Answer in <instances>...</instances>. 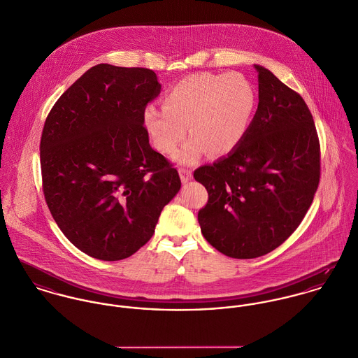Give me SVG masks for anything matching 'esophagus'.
I'll list each match as a JSON object with an SVG mask.
<instances>
[{
    "label": "esophagus",
    "instance_id": "34e87169",
    "mask_svg": "<svg viewBox=\"0 0 358 358\" xmlns=\"http://www.w3.org/2000/svg\"><path fill=\"white\" fill-rule=\"evenodd\" d=\"M178 173H180L181 181H182L184 184L188 182V181L192 178V170L188 169V167H180V169H178Z\"/></svg>",
    "mask_w": 358,
    "mask_h": 358
}]
</instances>
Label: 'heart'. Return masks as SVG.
<instances>
[{
  "label": "heart",
  "instance_id": "heart-1",
  "mask_svg": "<svg viewBox=\"0 0 358 358\" xmlns=\"http://www.w3.org/2000/svg\"><path fill=\"white\" fill-rule=\"evenodd\" d=\"M255 101L254 86L241 74H192L164 94L163 108H145L144 124L162 154L174 152L189 126L194 137L176 158L191 163L207 150L215 155L232 151L248 129Z\"/></svg>",
  "mask_w": 358,
  "mask_h": 358
}]
</instances>
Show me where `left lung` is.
Returning <instances> with one entry per match:
<instances>
[{
	"mask_svg": "<svg viewBox=\"0 0 358 358\" xmlns=\"http://www.w3.org/2000/svg\"><path fill=\"white\" fill-rule=\"evenodd\" d=\"M258 71V108L238 147L194 177L208 192L198 213L204 238L238 259L262 257L289 238L320 182V141L299 93Z\"/></svg>",
	"mask_w": 358,
	"mask_h": 358,
	"instance_id": "left-lung-1",
	"label": "left lung"
}]
</instances>
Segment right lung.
I'll return each mask as SVG.
<instances>
[{
  "mask_svg": "<svg viewBox=\"0 0 358 358\" xmlns=\"http://www.w3.org/2000/svg\"><path fill=\"white\" fill-rule=\"evenodd\" d=\"M152 70L97 64L55 103L41 136L42 191L60 231L103 261L133 255L181 188L178 171L150 145Z\"/></svg>",
  "mask_w": 358,
  "mask_h": 358,
  "instance_id": "add662e5",
  "label": "right lung"
}]
</instances>
